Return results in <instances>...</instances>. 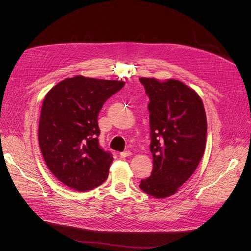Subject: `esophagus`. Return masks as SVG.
<instances>
[{"label": "esophagus", "mask_w": 251, "mask_h": 251, "mask_svg": "<svg viewBox=\"0 0 251 251\" xmlns=\"http://www.w3.org/2000/svg\"><path fill=\"white\" fill-rule=\"evenodd\" d=\"M131 155H132V152H131V151H124V152H121V153H120V157H121V158L130 157Z\"/></svg>", "instance_id": "34e87169"}]
</instances>
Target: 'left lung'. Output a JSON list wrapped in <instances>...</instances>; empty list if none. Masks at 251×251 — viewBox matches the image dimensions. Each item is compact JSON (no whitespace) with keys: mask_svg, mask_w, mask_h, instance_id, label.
I'll return each mask as SVG.
<instances>
[{"mask_svg":"<svg viewBox=\"0 0 251 251\" xmlns=\"http://www.w3.org/2000/svg\"><path fill=\"white\" fill-rule=\"evenodd\" d=\"M150 98L152 175L140 189L164 199L178 191L198 168L206 141V115L200 95L185 83L141 77Z\"/></svg>","mask_w":251,"mask_h":251,"instance_id":"obj_1","label":"left lung"}]
</instances>
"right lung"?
Instances as JSON below:
<instances>
[{"instance_id":"obj_1","label":"right lung","mask_w":251,"mask_h":251,"mask_svg":"<svg viewBox=\"0 0 251 251\" xmlns=\"http://www.w3.org/2000/svg\"><path fill=\"white\" fill-rule=\"evenodd\" d=\"M124 85V81L76 75L47 93L39 144L50 171L70 189L90 191L108 177L113 157L99 147L97 117L104 102Z\"/></svg>"}]
</instances>
